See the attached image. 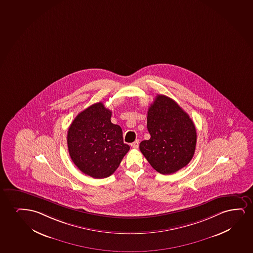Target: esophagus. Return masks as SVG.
<instances>
[{
	"instance_id": "34e87169",
	"label": "esophagus",
	"mask_w": 253,
	"mask_h": 253,
	"mask_svg": "<svg viewBox=\"0 0 253 253\" xmlns=\"http://www.w3.org/2000/svg\"><path fill=\"white\" fill-rule=\"evenodd\" d=\"M131 147L133 148H138V147H139V140H136L133 143H131Z\"/></svg>"
}]
</instances>
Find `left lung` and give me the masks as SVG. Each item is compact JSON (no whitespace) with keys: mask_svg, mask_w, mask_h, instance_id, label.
Returning <instances> with one entry per match:
<instances>
[{"mask_svg":"<svg viewBox=\"0 0 253 253\" xmlns=\"http://www.w3.org/2000/svg\"><path fill=\"white\" fill-rule=\"evenodd\" d=\"M147 126L151 137L141 141L140 150L154 170L171 174L189 164L197 132L191 118L173 99L156 96L148 108Z\"/></svg>","mask_w":253,"mask_h":253,"instance_id":"obj_1","label":"left lung"}]
</instances>
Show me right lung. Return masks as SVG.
Segmentation results:
<instances>
[{"instance_id": "obj_1", "label": "right lung", "mask_w": 253, "mask_h": 253, "mask_svg": "<svg viewBox=\"0 0 253 253\" xmlns=\"http://www.w3.org/2000/svg\"><path fill=\"white\" fill-rule=\"evenodd\" d=\"M112 112L102 102L80 112L67 135L69 155L80 170L93 178H105L118 169L129 150L119 125L111 122Z\"/></svg>"}]
</instances>
